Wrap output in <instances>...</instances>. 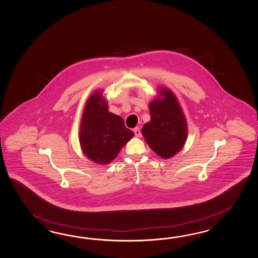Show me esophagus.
<instances>
[{"label": "esophagus", "instance_id": "1", "mask_svg": "<svg viewBox=\"0 0 258 258\" xmlns=\"http://www.w3.org/2000/svg\"><path fill=\"white\" fill-rule=\"evenodd\" d=\"M133 132H134L135 136H137V137H141V136H142V132H141V130H140V127H138V126L133 130Z\"/></svg>", "mask_w": 258, "mask_h": 258}]
</instances>
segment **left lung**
I'll return each instance as SVG.
<instances>
[{"instance_id": "8db88e82", "label": "left lung", "mask_w": 258, "mask_h": 258, "mask_svg": "<svg viewBox=\"0 0 258 258\" xmlns=\"http://www.w3.org/2000/svg\"><path fill=\"white\" fill-rule=\"evenodd\" d=\"M160 96L150 103L151 121L143 126L142 133L157 155L168 159L183 147L187 123L175 95L162 88Z\"/></svg>"}]
</instances>
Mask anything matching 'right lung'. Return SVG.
<instances>
[{
    "mask_svg": "<svg viewBox=\"0 0 258 258\" xmlns=\"http://www.w3.org/2000/svg\"><path fill=\"white\" fill-rule=\"evenodd\" d=\"M133 136L122 117L108 112L102 92H94L87 101L80 124V145L87 157L98 164H108Z\"/></svg>",
    "mask_w": 258,
    "mask_h": 258,
    "instance_id": "1",
    "label": "right lung"
}]
</instances>
